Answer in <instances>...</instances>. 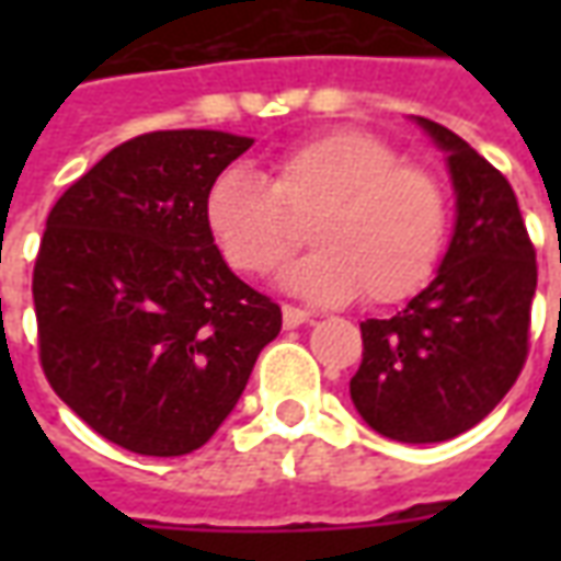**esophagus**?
Returning <instances> with one entry per match:
<instances>
[{"label":"esophagus","instance_id":"esophagus-1","mask_svg":"<svg viewBox=\"0 0 561 561\" xmlns=\"http://www.w3.org/2000/svg\"><path fill=\"white\" fill-rule=\"evenodd\" d=\"M306 321H312V312H309V309H300V306H282V324L288 330L300 328Z\"/></svg>","mask_w":561,"mask_h":561}]
</instances>
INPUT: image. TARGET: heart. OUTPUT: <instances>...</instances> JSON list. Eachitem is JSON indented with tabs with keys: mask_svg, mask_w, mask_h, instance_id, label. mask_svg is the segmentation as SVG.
<instances>
[{
	"mask_svg": "<svg viewBox=\"0 0 561 561\" xmlns=\"http://www.w3.org/2000/svg\"><path fill=\"white\" fill-rule=\"evenodd\" d=\"M309 252L279 285L321 304L364 291L369 304H400L438 267L447 233L442 185L400 164L397 149L360 128H336L270 161V180L228 168L204 195V221L221 257L245 276L276 270L300 245Z\"/></svg>",
	"mask_w": 561,
	"mask_h": 561,
	"instance_id": "obj_1",
	"label": "heart"
}]
</instances>
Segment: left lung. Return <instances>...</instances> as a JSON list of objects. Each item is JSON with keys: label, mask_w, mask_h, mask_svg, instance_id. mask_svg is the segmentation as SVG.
Returning <instances> with one entry per match:
<instances>
[{"label": "left lung", "mask_w": 561, "mask_h": 561, "mask_svg": "<svg viewBox=\"0 0 561 561\" xmlns=\"http://www.w3.org/2000/svg\"><path fill=\"white\" fill-rule=\"evenodd\" d=\"M414 123L445 152L454 233L435 279L405 309L360 324L352 402L378 435L433 445L481 423L517 381L538 267L505 176L450 128Z\"/></svg>", "instance_id": "obj_1"}]
</instances>
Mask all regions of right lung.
Returning a JSON list of instances; mask_svg holds the SVG:
<instances>
[{
    "instance_id": "right-lung-1",
    "label": "right lung",
    "mask_w": 561,
    "mask_h": 561,
    "mask_svg": "<svg viewBox=\"0 0 561 561\" xmlns=\"http://www.w3.org/2000/svg\"><path fill=\"white\" fill-rule=\"evenodd\" d=\"M255 140L152 131L111 149L47 216L32 297L50 388L144 457L207 445L243 397L282 309L225 264L204 195Z\"/></svg>"
}]
</instances>
